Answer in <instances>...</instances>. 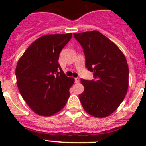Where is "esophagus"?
<instances>
[{"mask_svg": "<svg viewBox=\"0 0 146 146\" xmlns=\"http://www.w3.org/2000/svg\"><path fill=\"white\" fill-rule=\"evenodd\" d=\"M74 81H75V83H79L80 79L78 77H76V78H74Z\"/></svg>", "mask_w": 146, "mask_h": 146, "instance_id": "obj_1", "label": "esophagus"}]
</instances>
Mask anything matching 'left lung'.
<instances>
[{"instance_id":"8db88e82","label":"left lung","mask_w":146,"mask_h":146,"mask_svg":"<svg viewBox=\"0 0 146 146\" xmlns=\"http://www.w3.org/2000/svg\"><path fill=\"white\" fill-rule=\"evenodd\" d=\"M83 49L86 66L92 80L81 79L84 91L79 99L86 113L97 118L109 116L120 105L129 86V67L123 53L97 31L74 33Z\"/></svg>"}]
</instances>
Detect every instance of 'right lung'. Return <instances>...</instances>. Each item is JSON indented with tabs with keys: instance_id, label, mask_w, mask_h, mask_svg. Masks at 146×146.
<instances>
[{
	"instance_id": "right-lung-1",
	"label": "right lung",
	"mask_w": 146,
	"mask_h": 146,
	"mask_svg": "<svg viewBox=\"0 0 146 146\" xmlns=\"http://www.w3.org/2000/svg\"><path fill=\"white\" fill-rule=\"evenodd\" d=\"M72 36V33L42 36L18 60L15 71L18 89L30 108L39 115L58 113L70 96L74 79L64 74L58 59Z\"/></svg>"
}]
</instances>
